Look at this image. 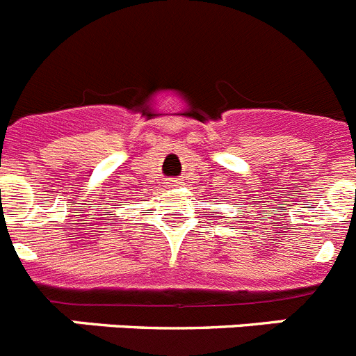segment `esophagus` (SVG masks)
I'll return each mask as SVG.
<instances>
[{"instance_id": "1", "label": "esophagus", "mask_w": 356, "mask_h": 356, "mask_svg": "<svg viewBox=\"0 0 356 356\" xmlns=\"http://www.w3.org/2000/svg\"><path fill=\"white\" fill-rule=\"evenodd\" d=\"M172 184H175V187H180V185L184 184V181H181V180H175V181H172Z\"/></svg>"}]
</instances>
